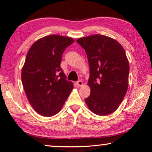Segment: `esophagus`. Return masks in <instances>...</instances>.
Listing matches in <instances>:
<instances>
[{"instance_id":"obj_1","label":"esophagus","mask_w":152,"mask_h":152,"mask_svg":"<svg viewBox=\"0 0 152 152\" xmlns=\"http://www.w3.org/2000/svg\"><path fill=\"white\" fill-rule=\"evenodd\" d=\"M76 84L78 86H82L83 85V82L81 80H79L76 82Z\"/></svg>"}]
</instances>
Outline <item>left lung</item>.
Instances as JSON below:
<instances>
[{
  "label": "left lung",
  "instance_id": "left-lung-1",
  "mask_svg": "<svg viewBox=\"0 0 152 152\" xmlns=\"http://www.w3.org/2000/svg\"><path fill=\"white\" fill-rule=\"evenodd\" d=\"M88 58L91 94L85 101L92 112L107 115L119 107L129 86V64L123 46L109 37L93 35L77 40Z\"/></svg>",
  "mask_w": 152,
  "mask_h": 152
}]
</instances>
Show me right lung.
<instances>
[{
	"mask_svg": "<svg viewBox=\"0 0 152 152\" xmlns=\"http://www.w3.org/2000/svg\"><path fill=\"white\" fill-rule=\"evenodd\" d=\"M71 37L51 35L39 39L27 52L21 81L30 104L42 116L58 113L73 88L60 64Z\"/></svg>",
	"mask_w": 152,
	"mask_h": 152,
	"instance_id": "1",
	"label": "right lung"
}]
</instances>
